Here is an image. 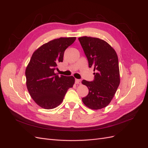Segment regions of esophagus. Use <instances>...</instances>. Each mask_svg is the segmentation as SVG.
<instances>
[{"label":"esophagus","instance_id":"34e87169","mask_svg":"<svg viewBox=\"0 0 148 148\" xmlns=\"http://www.w3.org/2000/svg\"><path fill=\"white\" fill-rule=\"evenodd\" d=\"M75 83L77 84H81V80L78 79H75Z\"/></svg>","mask_w":148,"mask_h":148}]
</instances>
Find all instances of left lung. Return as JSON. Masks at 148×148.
I'll list each match as a JSON object with an SVG mask.
<instances>
[{
  "mask_svg": "<svg viewBox=\"0 0 148 148\" xmlns=\"http://www.w3.org/2000/svg\"><path fill=\"white\" fill-rule=\"evenodd\" d=\"M89 67L96 71L93 82L83 80L89 89L82 98L88 108L98 110L108 106L120 84V71L117 53L109 44L99 38L83 36L78 38Z\"/></svg>",
  "mask_w": 148,
  "mask_h": 148,
  "instance_id": "1",
  "label": "left lung"
}]
</instances>
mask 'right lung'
<instances>
[{"instance_id":"right-lung-1","label":"right lung","mask_w":148,"mask_h":148,"mask_svg":"<svg viewBox=\"0 0 148 148\" xmlns=\"http://www.w3.org/2000/svg\"><path fill=\"white\" fill-rule=\"evenodd\" d=\"M76 37L60 38L44 44L36 50L26 68V87L31 97L43 109H52L63 101L67 90L73 87L75 78L55 73L63 61L65 49Z\"/></svg>"}]
</instances>
